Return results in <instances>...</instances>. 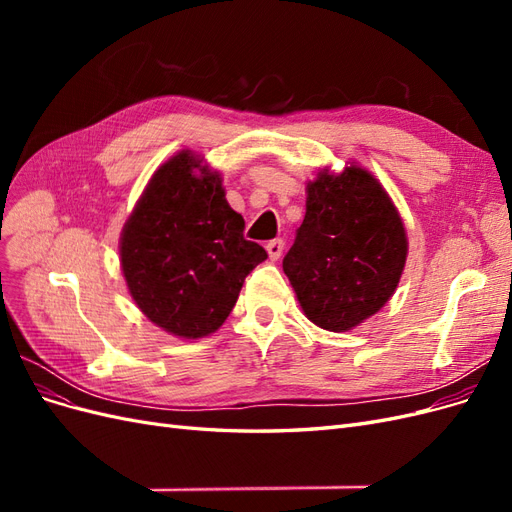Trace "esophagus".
Listing matches in <instances>:
<instances>
[{
	"label": "esophagus",
	"instance_id": "34e87169",
	"mask_svg": "<svg viewBox=\"0 0 512 512\" xmlns=\"http://www.w3.org/2000/svg\"><path fill=\"white\" fill-rule=\"evenodd\" d=\"M267 252H269V258H271V260H277V258L282 256V252H284V241H282V239L269 241V243H267Z\"/></svg>",
	"mask_w": 512,
	"mask_h": 512
}]
</instances>
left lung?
<instances>
[{
  "mask_svg": "<svg viewBox=\"0 0 512 512\" xmlns=\"http://www.w3.org/2000/svg\"><path fill=\"white\" fill-rule=\"evenodd\" d=\"M408 237L401 215L369 170L322 168L307 183L305 220L284 273L303 314L344 333L384 307L404 273Z\"/></svg>",
  "mask_w": 512,
  "mask_h": 512,
  "instance_id": "left-lung-1",
  "label": "left lung"
}]
</instances>
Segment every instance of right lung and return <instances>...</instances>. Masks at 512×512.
Returning a JSON list of instances; mask_svg holds the SVG:
<instances>
[{
  "label": "right lung",
  "mask_w": 512,
  "mask_h": 512,
  "mask_svg": "<svg viewBox=\"0 0 512 512\" xmlns=\"http://www.w3.org/2000/svg\"><path fill=\"white\" fill-rule=\"evenodd\" d=\"M222 177L192 151L164 162L123 224L121 271L138 309L170 335L218 331L267 252L243 237Z\"/></svg>",
  "instance_id": "obj_1"
}]
</instances>
